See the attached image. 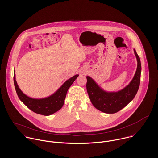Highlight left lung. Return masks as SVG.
<instances>
[{"label": "left lung", "instance_id": "left-lung-1", "mask_svg": "<svg viewBox=\"0 0 158 158\" xmlns=\"http://www.w3.org/2000/svg\"><path fill=\"white\" fill-rule=\"evenodd\" d=\"M134 52L137 61L135 75L130 84L123 89L115 92H106L100 88L90 77H86V89L90 102L99 111L107 114L117 113L135 98L140 85L141 64L135 49Z\"/></svg>", "mask_w": 158, "mask_h": 158}]
</instances>
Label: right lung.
Instances as JSON below:
<instances>
[{
	"label": "right lung",
	"instance_id": "add662e5",
	"mask_svg": "<svg viewBox=\"0 0 158 158\" xmlns=\"http://www.w3.org/2000/svg\"><path fill=\"white\" fill-rule=\"evenodd\" d=\"M78 77L75 75L68 80L58 89L50 96L40 99L32 98L24 94L19 89L14 73V84L16 93L23 103L34 113L43 115H50L59 111L64 103L69 88Z\"/></svg>",
	"mask_w": 158,
	"mask_h": 158
}]
</instances>
